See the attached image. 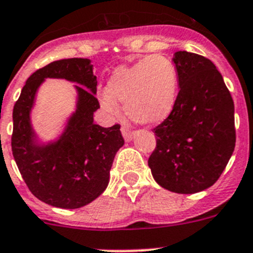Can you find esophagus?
<instances>
[{
  "label": "esophagus",
  "mask_w": 253,
  "mask_h": 253,
  "mask_svg": "<svg viewBox=\"0 0 253 253\" xmlns=\"http://www.w3.org/2000/svg\"><path fill=\"white\" fill-rule=\"evenodd\" d=\"M121 132H122V136H124L125 141L126 142L132 141V138H133V133L131 132V129L127 128V127H121Z\"/></svg>",
  "instance_id": "34e87169"
}]
</instances>
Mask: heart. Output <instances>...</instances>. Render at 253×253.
Masks as SVG:
<instances>
[{
	"label": "heart",
	"instance_id": "heart-1",
	"mask_svg": "<svg viewBox=\"0 0 253 253\" xmlns=\"http://www.w3.org/2000/svg\"><path fill=\"white\" fill-rule=\"evenodd\" d=\"M178 90L174 63L162 55H153L131 66H119L111 73L106 91L99 95L104 110L115 115L119 104L136 124L153 125L171 114Z\"/></svg>",
	"mask_w": 253,
	"mask_h": 253
}]
</instances>
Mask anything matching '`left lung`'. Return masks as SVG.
<instances>
[{
	"label": "left lung",
	"instance_id": "1",
	"mask_svg": "<svg viewBox=\"0 0 253 253\" xmlns=\"http://www.w3.org/2000/svg\"><path fill=\"white\" fill-rule=\"evenodd\" d=\"M178 76L171 114L155 127L157 148L148 160L154 180L175 193H197L220 177L235 148L234 101L208 58L174 53Z\"/></svg>",
	"mask_w": 253,
	"mask_h": 253
}]
</instances>
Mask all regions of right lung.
<instances>
[{
  "label": "right lung",
  "instance_id": "right-lung-1",
  "mask_svg": "<svg viewBox=\"0 0 253 253\" xmlns=\"http://www.w3.org/2000/svg\"><path fill=\"white\" fill-rule=\"evenodd\" d=\"M47 78L76 83L78 100L63 132L42 140L31 125L36 94ZM96 76L89 58H67L48 63L33 73L13 109L12 152L30 192L46 205L76 209L93 202L106 190L117 150L124 145L119 125L94 124L99 106Z\"/></svg>",
  "mask_w": 253,
  "mask_h": 253
}]
</instances>
